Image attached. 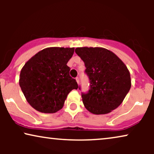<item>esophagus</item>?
Returning a JSON list of instances; mask_svg holds the SVG:
<instances>
[{"label": "esophagus", "mask_w": 154, "mask_h": 154, "mask_svg": "<svg viewBox=\"0 0 154 154\" xmlns=\"http://www.w3.org/2000/svg\"><path fill=\"white\" fill-rule=\"evenodd\" d=\"M75 80H76V82L78 83V84H79V81H80L79 78V77H76V78H75Z\"/></svg>", "instance_id": "esophagus-1"}]
</instances>
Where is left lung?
Returning a JSON list of instances; mask_svg holds the SVG:
<instances>
[{"label": "left lung", "mask_w": 154, "mask_h": 154, "mask_svg": "<svg viewBox=\"0 0 154 154\" xmlns=\"http://www.w3.org/2000/svg\"><path fill=\"white\" fill-rule=\"evenodd\" d=\"M84 62L90 89L82 92L84 106L94 114H106L123 102L131 88L129 71L113 53L102 48H77ZM79 89L81 90V86Z\"/></svg>", "instance_id": "obj_1"}]
</instances>
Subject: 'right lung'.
I'll return each mask as SVG.
<instances>
[{
	"instance_id": "obj_1",
	"label": "right lung",
	"mask_w": 154,
	"mask_h": 154,
	"mask_svg": "<svg viewBox=\"0 0 154 154\" xmlns=\"http://www.w3.org/2000/svg\"><path fill=\"white\" fill-rule=\"evenodd\" d=\"M74 48H48L31 57L21 71L20 86L35 110L53 113L64 106L68 94L79 88L66 64Z\"/></svg>"
}]
</instances>
